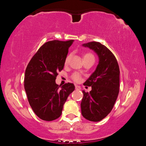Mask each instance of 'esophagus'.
Instances as JSON below:
<instances>
[{"label":"esophagus","instance_id":"esophagus-1","mask_svg":"<svg viewBox=\"0 0 146 146\" xmlns=\"http://www.w3.org/2000/svg\"><path fill=\"white\" fill-rule=\"evenodd\" d=\"M75 89L76 90H80V86H79L78 85H75Z\"/></svg>","mask_w":146,"mask_h":146}]
</instances>
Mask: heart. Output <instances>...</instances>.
Listing matches in <instances>:
<instances>
[{
    "instance_id": "obj_1",
    "label": "heart",
    "mask_w": 146,
    "mask_h": 146,
    "mask_svg": "<svg viewBox=\"0 0 146 146\" xmlns=\"http://www.w3.org/2000/svg\"><path fill=\"white\" fill-rule=\"evenodd\" d=\"M70 57H71L70 55H68L67 56H66V58L65 59V64H67L69 62V61H70ZM88 58H94V55L91 53H86L84 54V55H83V58L84 59ZM71 78H72L73 80L76 82H80V80H81V76L78 73H73L72 76H71Z\"/></svg>"
}]
</instances>
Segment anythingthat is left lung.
<instances>
[{
    "label": "left lung",
    "mask_w": 146,
    "mask_h": 146,
    "mask_svg": "<svg viewBox=\"0 0 146 146\" xmlns=\"http://www.w3.org/2000/svg\"><path fill=\"white\" fill-rule=\"evenodd\" d=\"M97 54L99 62L95 71L84 83L91 86L90 93L82 91L81 112L86 119L99 122L111 111L120 88V70L115 55L98 42L82 44Z\"/></svg>",
    "instance_id": "8db88e82"
}]
</instances>
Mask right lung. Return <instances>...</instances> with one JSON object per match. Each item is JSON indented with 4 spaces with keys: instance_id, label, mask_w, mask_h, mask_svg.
<instances>
[{
    "instance_id": "add662e5",
    "label": "right lung",
    "mask_w": 146,
    "mask_h": 146,
    "mask_svg": "<svg viewBox=\"0 0 146 146\" xmlns=\"http://www.w3.org/2000/svg\"><path fill=\"white\" fill-rule=\"evenodd\" d=\"M73 40H51L44 44L29 61L25 71L24 89L28 102L40 119L52 121L60 117L66 100L75 90L73 84H56L63 70L68 49Z\"/></svg>"
}]
</instances>
